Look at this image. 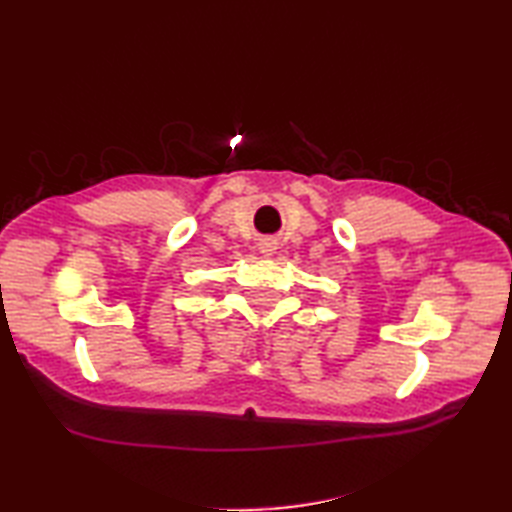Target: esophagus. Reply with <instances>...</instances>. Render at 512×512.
I'll return each mask as SVG.
<instances>
[{
	"label": "esophagus",
	"mask_w": 512,
	"mask_h": 512,
	"mask_svg": "<svg viewBox=\"0 0 512 512\" xmlns=\"http://www.w3.org/2000/svg\"><path fill=\"white\" fill-rule=\"evenodd\" d=\"M268 250H273V248H268Z\"/></svg>",
	"instance_id": "34e87169"
}]
</instances>
